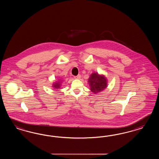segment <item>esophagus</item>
<instances>
[{"mask_svg": "<svg viewBox=\"0 0 159 159\" xmlns=\"http://www.w3.org/2000/svg\"><path fill=\"white\" fill-rule=\"evenodd\" d=\"M75 79H80V78H81V75H78L77 76H76V77H75Z\"/></svg>", "mask_w": 159, "mask_h": 159, "instance_id": "1", "label": "esophagus"}]
</instances>
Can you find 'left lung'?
Returning a JSON list of instances; mask_svg holds the SVG:
<instances>
[{"label":"left lung","instance_id":"1","mask_svg":"<svg viewBox=\"0 0 159 159\" xmlns=\"http://www.w3.org/2000/svg\"><path fill=\"white\" fill-rule=\"evenodd\" d=\"M88 82L90 90L94 94L102 92L108 86V80L105 76L97 72L92 73L88 79Z\"/></svg>","mask_w":159,"mask_h":159}]
</instances>
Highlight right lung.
<instances>
[{"instance_id": "right-lung-1", "label": "right lung", "mask_w": 159, "mask_h": 159, "mask_svg": "<svg viewBox=\"0 0 159 159\" xmlns=\"http://www.w3.org/2000/svg\"><path fill=\"white\" fill-rule=\"evenodd\" d=\"M63 80L62 79H59L57 82H54L52 84V87L55 89H59L61 88Z\"/></svg>"}]
</instances>
